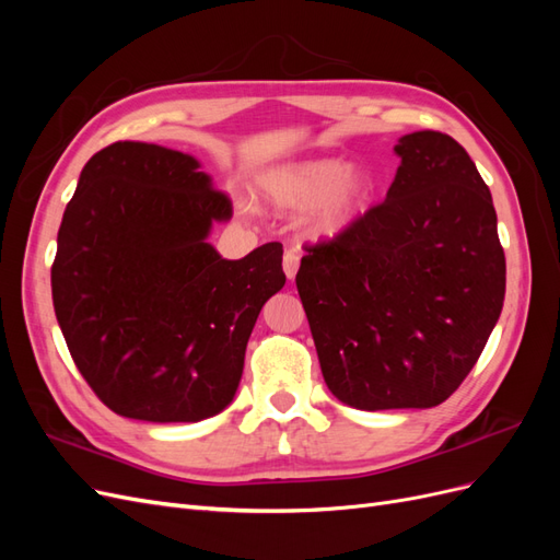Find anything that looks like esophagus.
I'll use <instances>...</instances> for the list:
<instances>
[{
    "instance_id": "34e87169",
    "label": "esophagus",
    "mask_w": 560,
    "mask_h": 560,
    "mask_svg": "<svg viewBox=\"0 0 560 560\" xmlns=\"http://www.w3.org/2000/svg\"><path fill=\"white\" fill-rule=\"evenodd\" d=\"M299 261H301V254L299 249H287L284 257H282V268H284V276L294 280L296 278V270H299Z\"/></svg>"
}]
</instances>
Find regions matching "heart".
Wrapping results in <instances>:
<instances>
[{"mask_svg":"<svg viewBox=\"0 0 560 560\" xmlns=\"http://www.w3.org/2000/svg\"><path fill=\"white\" fill-rule=\"evenodd\" d=\"M376 184L364 167L322 156L273 167L259 179V194L278 212L311 210L315 238H336L369 208Z\"/></svg>","mask_w":560,"mask_h":560,"instance_id":"1","label":"heart"}]
</instances>
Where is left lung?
Masks as SVG:
<instances>
[{
  "label": "left lung",
  "mask_w": 560,
  "mask_h": 560,
  "mask_svg": "<svg viewBox=\"0 0 560 560\" xmlns=\"http://www.w3.org/2000/svg\"><path fill=\"white\" fill-rule=\"evenodd\" d=\"M381 206L306 247L296 290L331 395L352 409H430L477 364L504 301L493 198L451 135L418 130Z\"/></svg>",
  "instance_id": "obj_1"
}]
</instances>
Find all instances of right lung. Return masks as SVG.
Listing matches in <instances>:
<instances>
[{
    "label": "right lung",
    "mask_w": 560,
    "mask_h": 560,
    "mask_svg": "<svg viewBox=\"0 0 560 560\" xmlns=\"http://www.w3.org/2000/svg\"><path fill=\"white\" fill-rule=\"evenodd\" d=\"M233 214L200 163L114 142L83 165L50 268L54 308L81 376L118 416L198 422L238 389L282 245L222 259L208 235Z\"/></svg>",
    "instance_id": "add662e5"
}]
</instances>
